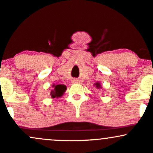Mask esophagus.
<instances>
[{
  "label": "esophagus",
  "mask_w": 153,
  "mask_h": 153,
  "mask_svg": "<svg viewBox=\"0 0 153 153\" xmlns=\"http://www.w3.org/2000/svg\"><path fill=\"white\" fill-rule=\"evenodd\" d=\"M72 82H73V83H78L79 80H78V79L74 78V79H73V80H72Z\"/></svg>",
  "instance_id": "1"
}]
</instances>
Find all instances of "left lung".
<instances>
[{
    "label": "left lung",
    "mask_w": 153,
    "mask_h": 153,
    "mask_svg": "<svg viewBox=\"0 0 153 153\" xmlns=\"http://www.w3.org/2000/svg\"><path fill=\"white\" fill-rule=\"evenodd\" d=\"M94 85L96 86V88H98V89H101V88H102V87H101V83H100L99 82H96V83H94Z\"/></svg>",
    "instance_id": "1"
}]
</instances>
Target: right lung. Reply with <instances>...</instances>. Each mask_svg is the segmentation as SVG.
<instances>
[{
    "label": "right lung",
    "instance_id": "1",
    "mask_svg": "<svg viewBox=\"0 0 153 153\" xmlns=\"http://www.w3.org/2000/svg\"><path fill=\"white\" fill-rule=\"evenodd\" d=\"M67 89V87L62 84H59V85H52V88L50 91V96L51 97L53 98H59L64 94Z\"/></svg>",
    "mask_w": 153,
    "mask_h": 153
}]
</instances>
